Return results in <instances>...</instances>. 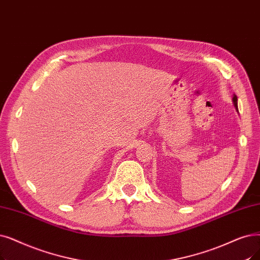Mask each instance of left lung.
<instances>
[{
  "mask_svg": "<svg viewBox=\"0 0 260 260\" xmlns=\"http://www.w3.org/2000/svg\"><path fill=\"white\" fill-rule=\"evenodd\" d=\"M233 100H234V104H235V106H236V108H237V96L235 95ZM237 109H238V108H237Z\"/></svg>",
  "mask_w": 260,
  "mask_h": 260,
  "instance_id": "1",
  "label": "left lung"
}]
</instances>
